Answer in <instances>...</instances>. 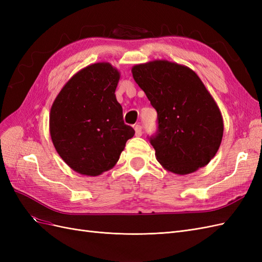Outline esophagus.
<instances>
[{"instance_id": "1", "label": "esophagus", "mask_w": 262, "mask_h": 262, "mask_svg": "<svg viewBox=\"0 0 262 262\" xmlns=\"http://www.w3.org/2000/svg\"><path fill=\"white\" fill-rule=\"evenodd\" d=\"M134 130H136V136L137 137H141L142 136V126L141 125H139V124H137L136 126H134Z\"/></svg>"}]
</instances>
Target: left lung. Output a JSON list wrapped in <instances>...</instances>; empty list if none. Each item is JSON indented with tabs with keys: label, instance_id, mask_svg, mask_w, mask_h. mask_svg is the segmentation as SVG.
Returning a JSON list of instances; mask_svg holds the SVG:
<instances>
[{
	"label": "left lung",
	"instance_id": "1",
	"mask_svg": "<svg viewBox=\"0 0 262 262\" xmlns=\"http://www.w3.org/2000/svg\"><path fill=\"white\" fill-rule=\"evenodd\" d=\"M132 75L157 112V132L149 138L156 160L178 175L208 165L221 145L224 124L199 76L166 60L134 66Z\"/></svg>",
	"mask_w": 262,
	"mask_h": 262
}]
</instances>
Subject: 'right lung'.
I'll return each instance as SVG.
<instances>
[{"label":"right lung","instance_id":"1","mask_svg":"<svg viewBox=\"0 0 262 262\" xmlns=\"http://www.w3.org/2000/svg\"><path fill=\"white\" fill-rule=\"evenodd\" d=\"M119 78L110 63H95L71 77L52 104V143L62 160L82 175L98 176L112 169L134 136L115 95Z\"/></svg>","mask_w":262,"mask_h":262}]
</instances>
